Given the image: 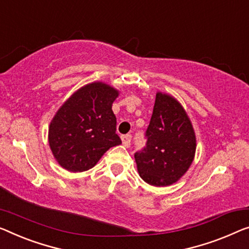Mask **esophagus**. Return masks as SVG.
Listing matches in <instances>:
<instances>
[{
    "instance_id": "obj_1",
    "label": "esophagus",
    "mask_w": 249,
    "mask_h": 249,
    "mask_svg": "<svg viewBox=\"0 0 249 249\" xmlns=\"http://www.w3.org/2000/svg\"><path fill=\"white\" fill-rule=\"evenodd\" d=\"M131 140H132L131 134H126L122 136V142H123V145L125 147H129V145H131Z\"/></svg>"
}]
</instances>
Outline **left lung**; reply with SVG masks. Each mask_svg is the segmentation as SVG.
I'll return each instance as SVG.
<instances>
[{"label":"left lung","instance_id":"left-lung-1","mask_svg":"<svg viewBox=\"0 0 249 249\" xmlns=\"http://www.w3.org/2000/svg\"><path fill=\"white\" fill-rule=\"evenodd\" d=\"M146 147L134 158L140 177L154 187H168L179 181L194 162L196 141L183 106L173 96L158 91Z\"/></svg>","mask_w":249,"mask_h":249}]
</instances>
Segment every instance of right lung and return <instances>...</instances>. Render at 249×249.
<instances>
[{
  "instance_id": "1",
  "label": "right lung",
  "mask_w": 249,
  "mask_h": 249,
  "mask_svg": "<svg viewBox=\"0 0 249 249\" xmlns=\"http://www.w3.org/2000/svg\"><path fill=\"white\" fill-rule=\"evenodd\" d=\"M120 91L102 81L76 90L53 116L48 141L55 161L70 172L94 168L106 151L120 145L112 106Z\"/></svg>"
}]
</instances>
